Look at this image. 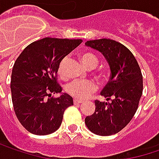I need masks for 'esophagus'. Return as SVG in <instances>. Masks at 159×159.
Returning <instances> with one entry per match:
<instances>
[{"label":"esophagus","instance_id":"1","mask_svg":"<svg viewBox=\"0 0 159 159\" xmlns=\"http://www.w3.org/2000/svg\"><path fill=\"white\" fill-rule=\"evenodd\" d=\"M84 102L83 101H80V100H77V99H75L74 100V104L75 105H80V104H83Z\"/></svg>","mask_w":159,"mask_h":159}]
</instances>
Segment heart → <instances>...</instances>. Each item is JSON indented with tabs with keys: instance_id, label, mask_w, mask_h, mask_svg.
<instances>
[{
	"instance_id": "obj_1",
	"label": "heart",
	"mask_w": 159,
	"mask_h": 159,
	"mask_svg": "<svg viewBox=\"0 0 159 159\" xmlns=\"http://www.w3.org/2000/svg\"><path fill=\"white\" fill-rule=\"evenodd\" d=\"M81 60L83 64L89 69H93L98 64V58L92 52L82 53ZM65 61H66V58L63 59L58 67V74L61 75H63V68H64ZM96 89H97V86L93 81H73L69 83L65 87V90L68 94L80 100L86 99L87 97H89L93 94Z\"/></svg>"
}]
</instances>
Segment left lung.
Here are the masks:
<instances>
[{"label": "left lung", "instance_id": "obj_1", "mask_svg": "<svg viewBox=\"0 0 159 159\" xmlns=\"http://www.w3.org/2000/svg\"><path fill=\"white\" fill-rule=\"evenodd\" d=\"M86 46L100 52L110 67V80L101 92L107 102L96 100L92 116L85 117L87 128L98 136L118 133L137 112L143 92V77L133 53L111 39L87 41Z\"/></svg>", "mask_w": 159, "mask_h": 159}]
</instances>
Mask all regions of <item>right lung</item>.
Segmentation results:
<instances>
[{"instance_id": "1", "label": "right lung", "mask_w": 159, "mask_h": 159, "mask_svg": "<svg viewBox=\"0 0 159 159\" xmlns=\"http://www.w3.org/2000/svg\"><path fill=\"white\" fill-rule=\"evenodd\" d=\"M82 40L43 38L30 43L16 59L11 79L15 115L29 132L45 136L61 125L65 110L74 105L71 95L62 92L56 82L61 61ZM48 98H47V96Z\"/></svg>"}]
</instances>
